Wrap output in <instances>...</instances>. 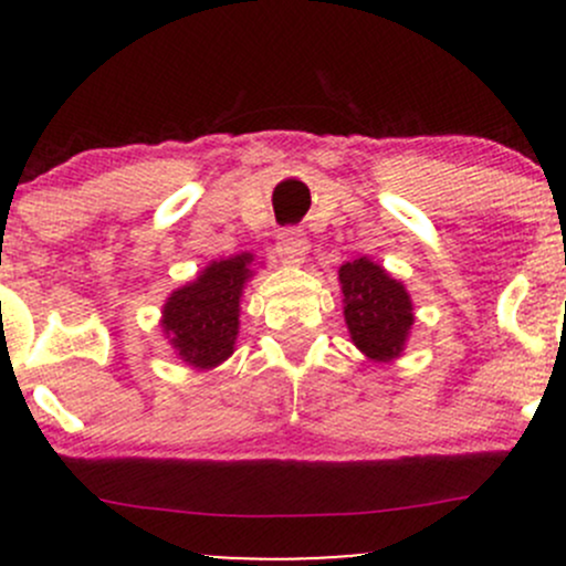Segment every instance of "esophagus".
Segmentation results:
<instances>
[{
  "instance_id": "34e87169",
  "label": "esophagus",
  "mask_w": 566,
  "mask_h": 566,
  "mask_svg": "<svg viewBox=\"0 0 566 566\" xmlns=\"http://www.w3.org/2000/svg\"><path fill=\"white\" fill-rule=\"evenodd\" d=\"M276 252L282 261L287 263H301L308 252V239L301 229H284L276 239Z\"/></svg>"
}]
</instances>
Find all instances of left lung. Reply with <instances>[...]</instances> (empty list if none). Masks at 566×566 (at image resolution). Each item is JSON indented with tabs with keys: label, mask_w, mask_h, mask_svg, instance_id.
Here are the masks:
<instances>
[{
	"label": "left lung",
	"mask_w": 566,
	"mask_h": 566,
	"mask_svg": "<svg viewBox=\"0 0 566 566\" xmlns=\"http://www.w3.org/2000/svg\"><path fill=\"white\" fill-rule=\"evenodd\" d=\"M343 303L350 340L375 361L396 359L412 327V301L405 284L396 282L378 263L359 261L340 265Z\"/></svg>",
	"instance_id": "obj_1"
}]
</instances>
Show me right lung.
<instances>
[{
	"mask_svg": "<svg viewBox=\"0 0 566 566\" xmlns=\"http://www.w3.org/2000/svg\"><path fill=\"white\" fill-rule=\"evenodd\" d=\"M252 255L210 263L197 282L175 290L161 311V327L180 359L193 367H218L233 354L239 333V297L250 279Z\"/></svg>",
	"mask_w": 566,
	"mask_h": 566,
	"instance_id": "1",
	"label": "right lung"
}]
</instances>
